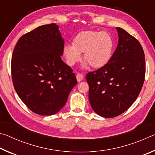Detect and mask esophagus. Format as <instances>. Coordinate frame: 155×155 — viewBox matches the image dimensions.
Masks as SVG:
<instances>
[{"label":"esophagus","instance_id":"34e87169","mask_svg":"<svg viewBox=\"0 0 155 155\" xmlns=\"http://www.w3.org/2000/svg\"><path fill=\"white\" fill-rule=\"evenodd\" d=\"M76 77H77V79L78 82H80V81H82L84 78V76L82 74H80V73H78V74H77L76 76Z\"/></svg>","mask_w":155,"mask_h":155}]
</instances>
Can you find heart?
<instances>
[{
	"mask_svg": "<svg viewBox=\"0 0 155 155\" xmlns=\"http://www.w3.org/2000/svg\"><path fill=\"white\" fill-rule=\"evenodd\" d=\"M114 41L111 35L105 31L88 30L78 33L72 41V45L64 48V54L67 64L73 66L81 59L92 68L104 67L113 56Z\"/></svg>",
	"mask_w": 155,
	"mask_h": 155,
	"instance_id": "b5f03b06",
	"label": "heart"
}]
</instances>
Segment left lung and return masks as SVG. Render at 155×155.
Segmentation results:
<instances>
[{
    "label": "left lung",
    "mask_w": 155,
    "mask_h": 155,
    "mask_svg": "<svg viewBox=\"0 0 155 155\" xmlns=\"http://www.w3.org/2000/svg\"><path fill=\"white\" fill-rule=\"evenodd\" d=\"M116 29L118 44L110 61L86 75L91 108L108 118L120 115L132 105L146 74L145 55L140 41L123 28Z\"/></svg>",
    "instance_id": "left-lung-1"
}]
</instances>
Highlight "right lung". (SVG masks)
Masks as SVG:
<instances>
[{
  "label": "right lung",
  "instance_id": "right-lung-1",
  "mask_svg": "<svg viewBox=\"0 0 155 155\" xmlns=\"http://www.w3.org/2000/svg\"><path fill=\"white\" fill-rule=\"evenodd\" d=\"M64 40L54 23L38 27L18 40L12 54V77L20 98L41 115L59 111L77 81L62 61Z\"/></svg>",
  "mask_w": 155,
  "mask_h": 155
}]
</instances>
